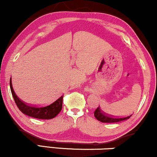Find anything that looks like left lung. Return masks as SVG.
<instances>
[{
	"label": "left lung",
	"mask_w": 157,
	"mask_h": 157,
	"mask_svg": "<svg viewBox=\"0 0 157 157\" xmlns=\"http://www.w3.org/2000/svg\"><path fill=\"white\" fill-rule=\"evenodd\" d=\"M94 117L98 121H101V122L104 123H115V122H119V121H124V120H127L129 119L131 117V116H128L127 117H121V118H115V117H111L109 116L106 115L105 113H103V111H102L101 108H100V106L98 107L94 112Z\"/></svg>",
	"instance_id": "left-lung-1"
}]
</instances>
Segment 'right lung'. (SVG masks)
Segmentation results:
<instances>
[{
    "label": "right lung",
    "mask_w": 157,
    "mask_h": 157,
    "mask_svg": "<svg viewBox=\"0 0 157 157\" xmlns=\"http://www.w3.org/2000/svg\"><path fill=\"white\" fill-rule=\"evenodd\" d=\"M10 88L17 106L23 113L29 117L39 119H51L55 118L61 111L63 108V95L59 97L58 99L49 105L38 107V106L28 105L19 99L13 90L11 78L10 79Z\"/></svg>",
    "instance_id": "1"
}]
</instances>
